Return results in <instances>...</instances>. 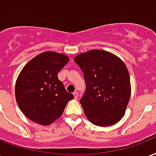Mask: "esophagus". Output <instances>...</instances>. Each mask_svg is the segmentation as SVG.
Listing matches in <instances>:
<instances>
[{
	"mask_svg": "<svg viewBox=\"0 0 156 156\" xmlns=\"http://www.w3.org/2000/svg\"><path fill=\"white\" fill-rule=\"evenodd\" d=\"M73 95H74V98L75 99H78V93L77 92V91H75V92H73Z\"/></svg>",
	"mask_w": 156,
	"mask_h": 156,
	"instance_id": "34e87169",
	"label": "esophagus"
}]
</instances>
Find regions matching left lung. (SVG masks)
<instances>
[{
	"mask_svg": "<svg viewBox=\"0 0 156 156\" xmlns=\"http://www.w3.org/2000/svg\"><path fill=\"white\" fill-rule=\"evenodd\" d=\"M74 61L86 82L87 91L80 104L87 119L100 127L118 123L125 115L131 96L125 64L115 55L101 50L81 53Z\"/></svg>",
	"mask_w": 156,
	"mask_h": 156,
	"instance_id": "left-lung-1",
	"label": "left lung"
}]
</instances>
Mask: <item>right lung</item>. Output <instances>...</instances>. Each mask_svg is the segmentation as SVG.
Wrapping results in <instances>:
<instances>
[{"instance_id": "1", "label": "right lung", "mask_w": 156, "mask_h": 156, "mask_svg": "<svg viewBox=\"0 0 156 156\" xmlns=\"http://www.w3.org/2000/svg\"><path fill=\"white\" fill-rule=\"evenodd\" d=\"M69 60L64 54L42 52L23 68L15 83V99L23 114L41 125H49L62 115L74 98L58 78Z\"/></svg>"}]
</instances>
